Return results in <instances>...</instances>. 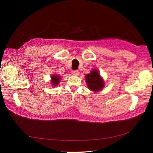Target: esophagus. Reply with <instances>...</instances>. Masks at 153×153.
Here are the masks:
<instances>
[{"mask_svg": "<svg viewBox=\"0 0 153 153\" xmlns=\"http://www.w3.org/2000/svg\"><path fill=\"white\" fill-rule=\"evenodd\" d=\"M72 73V74L74 75V76H78L79 74V70H73Z\"/></svg>", "mask_w": 153, "mask_h": 153, "instance_id": "obj_1", "label": "esophagus"}]
</instances>
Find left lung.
Returning <instances> with one entry per match:
<instances>
[{
  "instance_id": "1",
  "label": "left lung",
  "mask_w": 153,
  "mask_h": 153,
  "mask_svg": "<svg viewBox=\"0 0 153 153\" xmlns=\"http://www.w3.org/2000/svg\"><path fill=\"white\" fill-rule=\"evenodd\" d=\"M85 81L89 88L95 92L102 90L104 85L103 80L96 70H92L90 74L85 76Z\"/></svg>"
}]
</instances>
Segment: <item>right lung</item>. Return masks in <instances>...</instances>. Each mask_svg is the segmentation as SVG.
<instances>
[{
  "mask_svg": "<svg viewBox=\"0 0 153 153\" xmlns=\"http://www.w3.org/2000/svg\"><path fill=\"white\" fill-rule=\"evenodd\" d=\"M60 77L58 76H56V75H54L51 77V83H52V85H57L58 83H59V81H60Z\"/></svg>",
  "mask_w": 153,
  "mask_h": 153,
  "instance_id": "1",
  "label": "right lung"
}]
</instances>
